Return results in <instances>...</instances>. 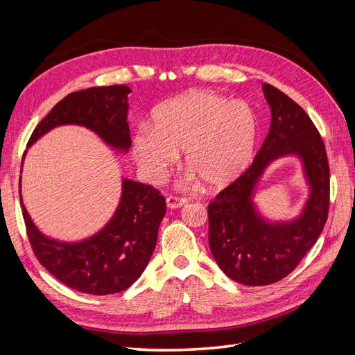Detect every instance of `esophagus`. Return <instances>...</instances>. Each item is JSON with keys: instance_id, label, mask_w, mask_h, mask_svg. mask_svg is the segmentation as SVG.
<instances>
[{"instance_id": "1", "label": "esophagus", "mask_w": 355, "mask_h": 355, "mask_svg": "<svg viewBox=\"0 0 355 355\" xmlns=\"http://www.w3.org/2000/svg\"><path fill=\"white\" fill-rule=\"evenodd\" d=\"M166 202H167V207H168V209H179V207H182V206H185V204L188 202V200L184 198V197H173V196H170V197L166 198Z\"/></svg>"}]
</instances>
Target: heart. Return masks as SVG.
Returning <instances> with one entry per match:
<instances>
[{
	"mask_svg": "<svg viewBox=\"0 0 355 355\" xmlns=\"http://www.w3.org/2000/svg\"><path fill=\"white\" fill-rule=\"evenodd\" d=\"M257 137L253 110L211 92H188L157 106L151 128L139 127L133 154L144 175L161 180L184 151L187 182L210 189L230 185L250 164Z\"/></svg>",
	"mask_w": 355,
	"mask_h": 355,
	"instance_id": "b5f03b06",
	"label": "heart"
}]
</instances>
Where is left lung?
Masks as SVG:
<instances>
[{"label": "left lung", "mask_w": 355, "mask_h": 355, "mask_svg": "<svg viewBox=\"0 0 355 355\" xmlns=\"http://www.w3.org/2000/svg\"><path fill=\"white\" fill-rule=\"evenodd\" d=\"M271 125L252 166L209 204V244L214 261L231 280L266 286L292 272L318 240L329 213L330 171L326 148L300 106L263 84ZM295 155L303 161L310 196L297 218L265 220L252 201L255 185L272 160Z\"/></svg>", "instance_id": "obj_1"}]
</instances>
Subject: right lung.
I'll return each instance as SVG.
<instances>
[{"instance_id":"right-lung-1","label":"right lung","mask_w":355,"mask_h":355,"mask_svg":"<svg viewBox=\"0 0 355 355\" xmlns=\"http://www.w3.org/2000/svg\"><path fill=\"white\" fill-rule=\"evenodd\" d=\"M130 92L127 85L118 84L68 94L40 121L28 146L55 127L75 124L94 132L115 151L127 153L132 145L127 123ZM20 206L40 263L68 287L98 296L123 292L142 275L166 214V200L158 189L123 179L121 198L111 220L92 237L69 243L50 239L35 227L22 194Z\"/></svg>"}]
</instances>
